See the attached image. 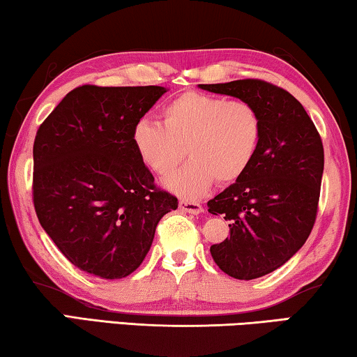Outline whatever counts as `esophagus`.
I'll return each instance as SVG.
<instances>
[{
    "label": "esophagus",
    "mask_w": 357,
    "mask_h": 357,
    "mask_svg": "<svg viewBox=\"0 0 357 357\" xmlns=\"http://www.w3.org/2000/svg\"><path fill=\"white\" fill-rule=\"evenodd\" d=\"M179 210L190 213V215H199V213L204 211V206L197 202H190V200H181L179 202Z\"/></svg>",
    "instance_id": "obj_1"
}]
</instances>
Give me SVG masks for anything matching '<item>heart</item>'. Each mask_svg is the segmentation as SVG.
I'll use <instances>...</instances> for the list:
<instances>
[{
  "label": "heart",
  "mask_w": 357,
  "mask_h": 357,
  "mask_svg": "<svg viewBox=\"0 0 357 357\" xmlns=\"http://www.w3.org/2000/svg\"><path fill=\"white\" fill-rule=\"evenodd\" d=\"M163 125L142 119L132 128V144L157 174H168L185 153L190 160L165 179L173 192L204 195L213 181L231 184L243 176L261 141L259 112L245 100L184 91L162 109Z\"/></svg>",
  "instance_id": "obj_1"
}]
</instances>
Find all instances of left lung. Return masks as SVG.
<instances>
[{"mask_svg": "<svg viewBox=\"0 0 357 357\" xmlns=\"http://www.w3.org/2000/svg\"><path fill=\"white\" fill-rule=\"evenodd\" d=\"M250 102L263 121L261 141L241 179L208 202L231 236L210 247L222 273L252 280L273 273L305 245L317 216L324 173L321 136L289 91L263 79L199 84Z\"/></svg>", "mask_w": 357, "mask_h": 357, "instance_id": "8db88e82", "label": "left lung"}]
</instances>
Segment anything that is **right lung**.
Returning a JSON list of instances; mask_svg holds the SVG:
<instances>
[{"label": "right lung", "mask_w": 357, "mask_h": 357, "mask_svg": "<svg viewBox=\"0 0 357 357\" xmlns=\"http://www.w3.org/2000/svg\"><path fill=\"white\" fill-rule=\"evenodd\" d=\"M163 86L72 89L47 115L33 144V205L63 257L102 279L139 268L163 215L178 199L153 184L132 128Z\"/></svg>", "instance_id": "right-lung-1"}]
</instances>
